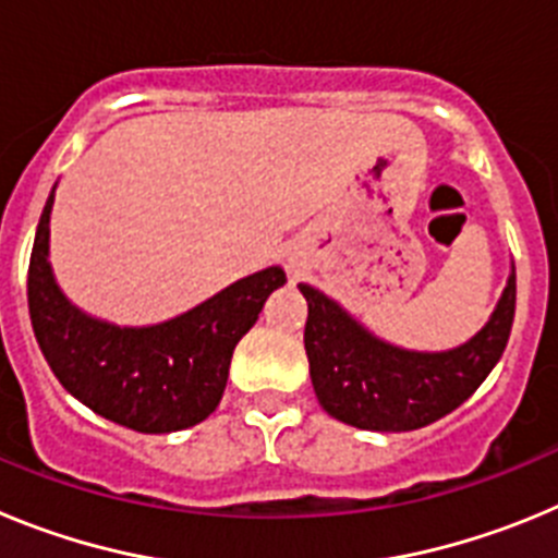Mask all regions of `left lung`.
Wrapping results in <instances>:
<instances>
[{
	"mask_svg": "<svg viewBox=\"0 0 558 558\" xmlns=\"http://www.w3.org/2000/svg\"><path fill=\"white\" fill-rule=\"evenodd\" d=\"M304 349L315 397L338 422L360 430L402 433L456 411L489 377L514 324L517 276H509L489 324L450 352H408L374 338L347 310L310 284Z\"/></svg>",
	"mask_w": 558,
	"mask_h": 558,
	"instance_id": "1",
	"label": "left lung"
}]
</instances>
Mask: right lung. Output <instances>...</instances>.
Masks as SVG:
<instances>
[{
    "label": "right lung",
    "instance_id": "obj_1",
    "mask_svg": "<svg viewBox=\"0 0 558 558\" xmlns=\"http://www.w3.org/2000/svg\"><path fill=\"white\" fill-rule=\"evenodd\" d=\"M49 211H41L29 254V322L49 368L75 399L136 433L198 425L218 408L234 347L263 304L284 284L282 268H265L229 284L209 302L156 327H113L66 302L47 263Z\"/></svg>",
    "mask_w": 558,
    "mask_h": 558
}]
</instances>
